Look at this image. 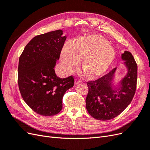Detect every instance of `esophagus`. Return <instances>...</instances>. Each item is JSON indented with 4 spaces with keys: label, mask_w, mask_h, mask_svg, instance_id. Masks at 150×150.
Listing matches in <instances>:
<instances>
[{
    "label": "esophagus",
    "mask_w": 150,
    "mask_h": 150,
    "mask_svg": "<svg viewBox=\"0 0 150 150\" xmlns=\"http://www.w3.org/2000/svg\"><path fill=\"white\" fill-rule=\"evenodd\" d=\"M81 83H82V81H81L80 79H75V81H74V84L75 85H78L79 84H81Z\"/></svg>",
    "instance_id": "1"
}]
</instances>
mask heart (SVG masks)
I'll return each mask as SVG.
<instances>
[{
    "label": "heart",
    "instance_id": "b5f03b06",
    "mask_svg": "<svg viewBox=\"0 0 150 150\" xmlns=\"http://www.w3.org/2000/svg\"><path fill=\"white\" fill-rule=\"evenodd\" d=\"M116 56L115 49L103 36L91 34L82 36L73 44L67 42L63 46L61 60L67 72H71L81 61L84 71L81 74H88L90 78H96L103 75L114 61Z\"/></svg>",
    "mask_w": 150,
    "mask_h": 150
}]
</instances>
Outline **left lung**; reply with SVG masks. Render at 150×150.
Segmentation results:
<instances>
[{
	"label": "left lung",
	"mask_w": 150,
	"mask_h": 150,
	"mask_svg": "<svg viewBox=\"0 0 150 150\" xmlns=\"http://www.w3.org/2000/svg\"><path fill=\"white\" fill-rule=\"evenodd\" d=\"M126 74L115 83L117 67L94 81L87 83L89 91L86 107L89 114L98 120L106 121L118 116L132 101L136 91L138 67L131 53L121 54Z\"/></svg>",
	"instance_id": "obj_1"
}]
</instances>
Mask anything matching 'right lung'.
<instances>
[{"instance_id": "right-lung-1", "label": "right lung", "mask_w": 150, "mask_h": 150, "mask_svg": "<svg viewBox=\"0 0 150 150\" xmlns=\"http://www.w3.org/2000/svg\"><path fill=\"white\" fill-rule=\"evenodd\" d=\"M61 29L35 36L19 57L18 84L25 103L38 114L51 116L62 108V98L74 78H60L54 67L67 38Z\"/></svg>"}]
</instances>
